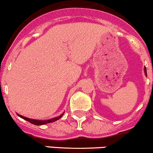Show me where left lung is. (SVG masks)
I'll return each mask as SVG.
<instances>
[{
	"label": "left lung",
	"mask_w": 153,
	"mask_h": 153,
	"mask_svg": "<svg viewBox=\"0 0 153 153\" xmlns=\"http://www.w3.org/2000/svg\"><path fill=\"white\" fill-rule=\"evenodd\" d=\"M145 73L146 76H147V69H146V68H145Z\"/></svg>",
	"instance_id": "left-lung-1"
}]
</instances>
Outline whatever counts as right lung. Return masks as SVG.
Returning a JSON list of instances; mask_svg holds the SVG:
<instances>
[{"instance_id": "add662e5", "label": "right lung", "mask_w": 153, "mask_h": 153, "mask_svg": "<svg viewBox=\"0 0 153 153\" xmlns=\"http://www.w3.org/2000/svg\"><path fill=\"white\" fill-rule=\"evenodd\" d=\"M64 115V113L62 114L59 117H54V118H52V119H50V120H34V119H30V118H28V117H24L22 116V115H19V114H17L18 116H19L20 117H22V118L25 119V120H27L28 122H30V123H31L32 124H34V125H43V124H46V123H52V122L53 121H56V120H59V119L61 118L62 117V115Z\"/></svg>"}]
</instances>
